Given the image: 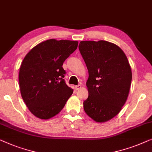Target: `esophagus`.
<instances>
[{"label": "esophagus", "instance_id": "34e87169", "mask_svg": "<svg viewBox=\"0 0 152 152\" xmlns=\"http://www.w3.org/2000/svg\"><path fill=\"white\" fill-rule=\"evenodd\" d=\"M81 87H82V86H81V85H76V86L75 87V88H76V90H78V89H80Z\"/></svg>", "mask_w": 152, "mask_h": 152}]
</instances>
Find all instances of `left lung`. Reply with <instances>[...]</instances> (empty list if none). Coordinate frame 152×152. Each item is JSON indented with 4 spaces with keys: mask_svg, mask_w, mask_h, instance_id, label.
Instances as JSON below:
<instances>
[{
    "mask_svg": "<svg viewBox=\"0 0 152 152\" xmlns=\"http://www.w3.org/2000/svg\"><path fill=\"white\" fill-rule=\"evenodd\" d=\"M78 48L89 72L84 110L94 121L106 122L118 114L127 100L131 67L123 51L112 42L80 41Z\"/></svg>",
    "mask_w": 152,
    "mask_h": 152,
    "instance_id": "obj_1",
    "label": "left lung"
}]
</instances>
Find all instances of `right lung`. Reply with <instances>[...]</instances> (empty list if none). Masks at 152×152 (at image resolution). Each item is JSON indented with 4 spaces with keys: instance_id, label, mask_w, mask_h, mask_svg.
I'll return each instance as SVG.
<instances>
[{
    "instance_id": "right-lung-1",
    "label": "right lung",
    "mask_w": 152,
    "mask_h": 152,
    "mask_svg": "<svg viewBox=\"0 0 152 152\" xmlns=\"http://www.w3.org/2000/svg\"><path fill=\"white\" fill-rule=\"evenodd\" d=\"M78 44L74 40L50 39L34 47L23 59L18 76L21 96L37 118L56 116L73 94L63 79L66 72L63 65Z\"/></svg>"
}]
</instances>
